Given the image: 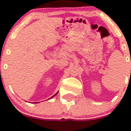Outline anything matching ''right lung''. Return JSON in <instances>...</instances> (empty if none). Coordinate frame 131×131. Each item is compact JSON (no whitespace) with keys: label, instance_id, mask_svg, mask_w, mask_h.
<instances>
[{"label":"right lung","instance_id":"obj_1","mask_svg":"<svg viewBox=\"0 0 131 131\" xmlns=\"http://www.w3.org/2000/svg\"><path fill=\"white\" fill-rule=\"evenodd\" d=\"M57 93H58V92H57ZM57 93H56V94H55V95H53V96H51V98H53V96H55V95H57ZM51 98H50V99H51Z\"/></svg>","mask_w":131,"mask_h":131}]
</instances>
